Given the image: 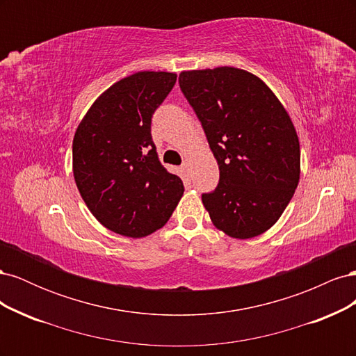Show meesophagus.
I'll list each match as a JSON object with an SVG mask.
<instances>
[{"label":"esophagus","instance_id":"esophagus-1","mask_svg":"<svg viewBox=\"0 0 356 356\" xmlns=\"http://www.w3.org/2000/svg\"><path fill=\"white\" fill-rule=\"evenodd\" d=\"M181 170H182V174H184L186 177H188V175H190V163H188L187 160H186V161H182Z\"/></svg>","mask_w":356,"mask_h":356}]
</instances>
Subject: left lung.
<instances>
[{
  "mask_svg": "<svg viewBox=\"0 0 356 356\" xmlns=\"http://www.w3.org/2000/svg\"><path fill=\"white\" fill-rule=\"evenodd\" d=\"M179 88L218 161L220 182L202 202L217 229L250 239L279 220L300 179V144L282 104L254 74L184 71Z\"/></svg>",
  "mask_w": 356,
  "mask_h": 356,
  "instance_id": "1",
  "label": "left lung"
}]
</instances>
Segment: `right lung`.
<instances>
[{"label": "right lung", "mask_w": 356, "mask_h": 356, "mask_svg": "<svg viewBox=\"0 0 356 356\" xmlns=\"http://www.w3.org/2000/svg\"><path fill=\"white\" fill-rule=\"evenodd\" d=\"M177 74L141 71L106 89L74 135L72 170L80 195L104 227L144 238L163 227L184 193L160 163L152 118Z\"/></svg>", "instance_id": "add662e5"}]
</instances>
